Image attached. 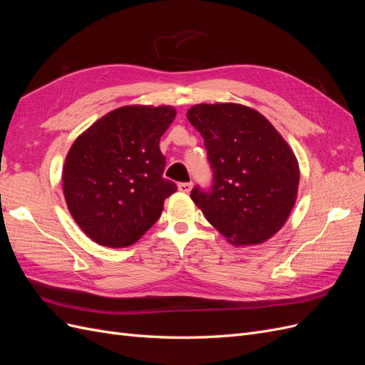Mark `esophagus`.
<instances>
[{"label": "esophagus", "mask_w": 365, "mask_h": 365, "mask_svg": "<svg viewBox=\"0 0 365 365\" xmlns=\"http://www.w3.org/2000/svg\"><path fill=\"white\" fill-rule=\"evenodd\" d=\"M192 182H180L178 184V190L182 193H189L192 190Z\"/></svg>", "instance_id": "obj_1"}]
</instances>
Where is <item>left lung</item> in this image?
<instances>
[{"instance_id":"left-lung-1","label":"left lung","mask_w":365,"mask_h":365,"mask_svg":"<svg viewBox=\"0 0 365 365\" xmlns=\"http://www.w3.org/2000/svg\"><path fill=\"white\" fill-rule=\"evenodd\" d=\"M187 118L202 135L213 170L212 189L196 185L193 202L230 244L267 242L297 200L300 169L292 149L267 118L244 105H195Z\"/></svg>"}]
</instances>
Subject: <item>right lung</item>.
<instances>
[{
  "mask_svg": "<svg viewBox=\"0 0 365 365\" xmlns=\"http://www.w3.org/2000/svg\"><path fill=\"white\" fill-rule=\"evenodd\" d=\"M175 115L172 106H121L73 143L62 170L63 196L76 224L98 245L135 244L176 192L163 178L160 150Z\"/></svg>",
  "mask_w": 365,
  "mask_h": 365,
  "instance_id": "add662e5",
  "label": "right lung"
}]
</instances>
